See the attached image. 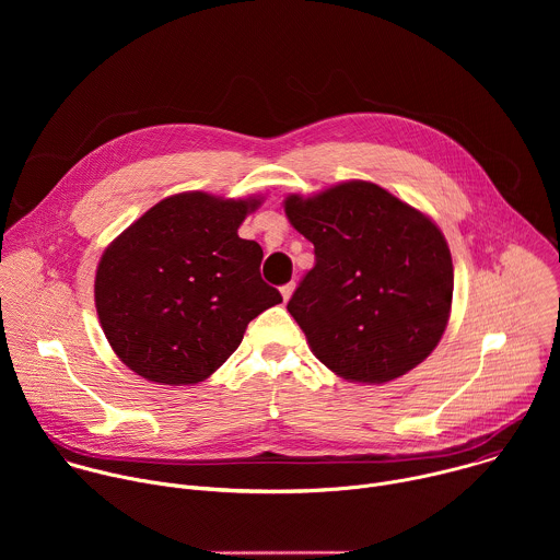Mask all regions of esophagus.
Returning a JSON list of instances; mask_svg holds the SVG:
<instances>
[{
    "label": "esophagus",
    "mask_w": 560,
    "mask_h": 560,
    "mask_svg": "<svg viewBox=\"0 0 560 560\" xmlns=\"http://www.w3.org/2000/svg\"><path fill=\"white\" fill-rule=\"evenodd\" d=\"M292 292H294V281L281 285V296H283V301H288V299L292 296Z\"/></svg>",
    "instance_id": "34e87169"
}]
</instances>
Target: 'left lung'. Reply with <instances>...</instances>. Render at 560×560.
Listing matches in <instances>:
<instances>
[{"instance_id": "1", "label": "left lung", "mask_w": 560, "mask_h": 560, "mask_svg": "<svg viewBox=\"0 0 560 560\" xmlns=\"http://www.w3.org/2000/svg\"><path fill=\"white\" fill-rule=\"evenodd\" d=\"M285 214L314 246V268L288 301L314 357L359 383L392 381L428 359L454 290L441 230L370 182L290 195Z\"/></svg>"}]
</instances>
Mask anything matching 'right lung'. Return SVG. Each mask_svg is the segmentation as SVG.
<instances>
[{
    "label": "right lung",
    "mask_w": 560,
    "mask_h": 560,
    "mask_svg": "<svg viewBox=\"0 0 560 560\" xmlns=\"http://www.w3.org/2000/svg\"><path fill=\"white\" fill-rule=\"evenodd\" d=\"M259 203L175 195L106 248L95 305L132 372L166 385L199 383L238 348L255 316L283 301L261 279V246L236 234Z\"/></svg>",
    "instance_id": "right-lung-1"
}]
</instances>
